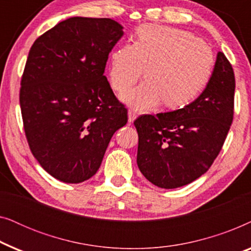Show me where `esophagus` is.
I'll list each match as a JSON object with an SVG mask.
<instances>
[{
    "label": "esophagus",
    "instance_id": "34e87169",
    "mask_svg": "<svg viewBox=\"0 0 251 251\" xmlns=\"http://www.w3.org/2000/svg\"><path fill=\"white\" fill-rule=\"evenodd\" d=\"M136 119H137V113L135 111H132V109H129V111H128V121H129V123L133 122Z\"/></svg>",
    "mask_w": 251,
    "mask_h": 251
}]
</instances>
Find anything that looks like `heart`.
Returning <instances> with one entry per match:
<instances>
[{"instance_id":"1","label":"heart","mask_w":251,"mask_h":251,"mask_svg":"<svg viewBox=\"0 0 251 251\" xmlns=\"http://www.w3.org/2000/svg\"><path fill=\"white\" fill-rule=\"evenodd\" d=\"M214 54L207 43L186 30L140 26L133 43H125L109 56V80L114 90H128L143 74L146 81L120 96L122 101L151 111L163 101L170 108L193 100L207 84Z\"/></svg>"}]
</instances>
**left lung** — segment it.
I'll return each mask as SVG.
<instances>
[{
    "instance_id": "8db88e82",
    "label": "left lung",
    "mask_w": 251,
    "mask_h": 251,
    "mask_svg": "<svg viewBox=\"0 0 251 251\" xmlns=\"http://www.w3.org/2000/svg\"><path fill=\"white\" fill-rule=\"evenodd\" d=\"M234 90L232 65L219 51L210 80L194 101L177 111L135 120L137 164L147 180L170 190L207 173L231 128Z\"/></svg>"
}]
</instances>
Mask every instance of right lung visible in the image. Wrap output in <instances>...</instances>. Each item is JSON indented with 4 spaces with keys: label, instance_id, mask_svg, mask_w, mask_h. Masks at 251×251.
Instances as JSON below:
<instances>
[{
    "label": "right lung",
    "instance_id": "right-lung-1",
    "mask_svg": "<svg viewBox=\"0 0 251 251\" xmlns=\"http://www.w3.org/2000/svg\"><path fill=\"white\" fill-rule=\"evenodd\" d=\"M122 36L113 19L72 17L30 48L19 96L24 129L34 157L58 180L94 176L112 136L128 122L104 75Z\"/></svg>",
    "mask_w": 251,
    "mask_h": 251
}]
</instances>
